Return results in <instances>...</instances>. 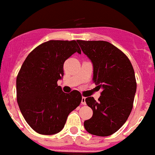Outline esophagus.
Here are the masks:
<instances>
[{
  "mask_svg": "<svg viewBox=\"0 0 155 155\" xmlns=\"http://www.w3.org/2000/svg\"><path fill=\"white\" fill-rule=\"evenodd\" d=\"M81 104H83V105H85V104H86V97H82Z\"/></svg>",
  "mask_w": 155,
  "mask_h": 155,
  "instance_id": "1",
  "label": "esophagus"
}]
</instances>
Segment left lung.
<instances>
[{"label":"left lung","instance_id":"8db88e82","mask_svg":"<svg viewBox=\"0 0 155 155\" xmlns=\"http://www.w3.org/2000/svg\"><path fill=\"white\" fill-rule=\"evenodd\" d=\"M77 42L93 63V82L102 89L98 101L86 98L93 116L84 122V127L89 134L107 137L123 126L133 109L137 91L134 68L127 56L109 42Z\"/></svg>","mask_w":155,"mask_h":155}]
</instances>
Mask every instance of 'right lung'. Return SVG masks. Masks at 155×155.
Instances as JSON below:
<instances>
[{"label": "right lung", "mask_w": 155, "mask_h": 155, "mask_svg": "<svg viewBox=\"0 0 155 155\" xmlns=\"http://www.w3.org/2000/svg\"><path fill=\"white\" fill-rule=\"evenodd\" d=\"M76 52L81 54L76 40H49L33 49L20 68L17 102L25 120L38 134L59 133L69 113L81 103L79 91L66 94L57 83L64 75L65 60Z\"/></svg>", "instance_id": "right-lung-1"}]
</instances>
